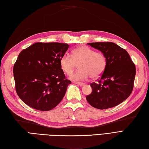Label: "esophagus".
Instances as JSON below:
<instances>
[{
	"label": "esophagus",
	"instance_id": "esophagus-1",
	"mask_svg": "<svg viewBox=\"0 0 149 149\" xmlns=\"http://www.w3.org/2000/svg\"><path fill=\"white\" fill-rule=\"evenodd\" d=\"M74 83L76 84L77 85H78V86H83L85 84L83 83H79V82H74Z\"/></svg>",
	"mask_w": 149,
	"mask_h": 149
}]
</instances>
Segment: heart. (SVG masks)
I'll return each mask as SVG.
<instances>
[{"label": "heart", "instance_id": "heart-1", "mask_svg": "<svg viewBox=\"0 0 149 149\" xmlns=\"http://www.w3.org/2000/svg\"><path fill=\"white\" fill-rule=\"evenodd\" d=\"M79 64V70L70 76L74 81H84L90 76L97 78L103 74L106 67L107 59L104 53L95 52L86 46H79L72 50V56L63 55L60 66L66 74L70 75Z\"/></svg>", "mask_w": 149, "mask_h": 149}]
</instances>
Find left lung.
<instances>
[{"mask_svg":"<svg viewBox=\"0 0 149 149\" xmlns=\"http://www.w3.org/2000/svg\"><path fill=\"white\" fill-rule=\"evenodd\" d=\"M106 57L107 65L98 83L90 84L91 93L86 99L91 106L106 109L118 105L130 95L136 67L125 49L113 42L89 43Z\"/></svg>","mask_w":149,"mask_h":149,"instance_id":"8db88e82","label":"left lung"}]
</instances>
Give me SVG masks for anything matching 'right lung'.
<instances>
[{
    "label": "right lung",
    "mask_w": 149,
    "mask_h": 149,
    "mask_svg": "<svg viewBox=\"0 0 149 149\" xmlns=\"http://www.w3.org/2000/svg\"><path fill=\"white\" fill-rule=\"evenodd\" d=\"M68 47L66 43H36L19 54L13 67L15 88L27 106L49 111L61 102L71 83L60 66Z\"/></svg>",
    "instance_id": "right-lung-1"
}]
</instances>
